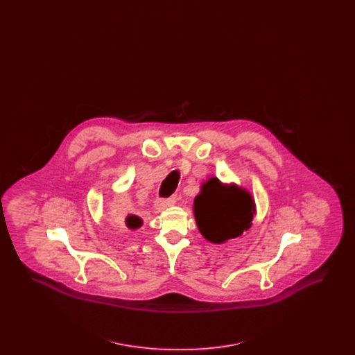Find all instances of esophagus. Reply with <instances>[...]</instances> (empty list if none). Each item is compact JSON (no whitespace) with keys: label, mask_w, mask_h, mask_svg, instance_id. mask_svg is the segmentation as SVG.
Here are the masks:
<instances>
[{"label":"esophagus","mask_w":355,"mask_h":355,"mask_svg":"<svg viewBox=\"0 0 355 355\" xmlns=\"http://www.w3.org/2000/svg\"><path fill=\"white\" fill-rule=\"evenodd\" d=\"M175 202H177V197L173 196V197H170L168 200H155L153 207H154L155 211H161V210L166 209L168 206H171V205H174Z\"/></svg>","instance_id":"34e87169"}]
</instances>
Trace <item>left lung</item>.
Returning a JSON list of instances; mask_svg holds the SVG:
<instances>
[{
	"label": "left lung",
	"instance_id": "obj_1",
	"mask_svg": "<svg viewBox=\"0 0 355 355\" xmlns=\"http://www.w3.org/2000/svg\"><path fill=\"white\" fill-rule=\"evenodd\" d=\"M193 211L203 238L220 245L249 230L257 209L253 196L245 187L211 177L202 182Z\"/></svg>",
	"mask_w": 355,
	"mask_h": 355
}]
</instances>
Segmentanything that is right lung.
<instances>
[{"mask_svg":"<svg viewBox=\"0 0 355 355\" xmlns=\"http://www.w3.org/2000/svg\"><path fill=\"white\" fill-rule=\"evenodd\" d=\"M142 223H144V220H141L138 216H135V214H128L126 218H125V225H126L128 229H130V230L139 229V227L142 226Z\"/></svg>","mask_w":355,"mask_h":355,"instance_id":"right-lung-1","label":"right lung"}]
</instances>
